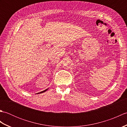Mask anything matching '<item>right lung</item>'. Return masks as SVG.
<instances>
[{
	"label": "right lung",
	"instance_id": "right-lung-1",
	"mask_svg": "<svg viewBox=\"0 0 127 127\" xmlns=\"http://www.w3.org/2000/svg\"><path fill=\"white\" fill-rule=\"evenodd\" d=\"M48 90V89H46V90H45V91H42V92H40V93H37V94H39V93H44V92H45V91H46L47 90Z\"/></svg>",
	"mask_w": 127,
	"mask_h": 127
}]
</instances>
